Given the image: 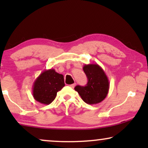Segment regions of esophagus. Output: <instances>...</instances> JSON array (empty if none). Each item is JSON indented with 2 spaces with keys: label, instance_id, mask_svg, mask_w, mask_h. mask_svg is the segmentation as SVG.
<instances>
[{
  "label": "esophagus",
  "instance_id": "obj_1",
  "mask_svg": "<svg viewBox=\"0 0 148 148\" xmlns=\"http://www.w3.org/2000/svg\"><path fill=\"white\" fill-rule=\"evenodd\" d=\"M75 85H76V84H75H75H73L70 85V87H71V88H74L75 86Z\"/></svg>",
  "mask_w": 148,
  "mask_h": 148
}]
</instances>
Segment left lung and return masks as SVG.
Returning a JSON list of instances; mask_svg holds the SVG:
<instances>
[{"label": "left lung", "instance_id": "8db88e82", "mask_svg": "<svg viewBox=\"0 0 148 148\" xmlns=\"http://www.w3.org/2000/svg\"><path fill=\"white\" fill-rule=\"evenodd\" d=\"M83 69L88 77V84L86 86H77L75 90L87 104H98L108 95L110 87L108 77L98 64H85Z\"/></svg>", "mask_w": 148, "mask_h": 148}]
</instances>
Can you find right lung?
Instances as JSON below:
<instances>
[{
    "mask_svg": "<svg viewBox=\"0 0 148 148\" xmlns=\"http://www.w3.org/2000/svg\"><path fill=\"white\" fill-rule=\"evenodd\" d=\"M64 86L62 75L56 73L53 69L44 70L34 82L32 94L37 102L48 105L55 99L57 92Z\"/></svg>",
    "mask_w": 148,
    "mask_h": 148,
    "instance_id": "right-lung-1",
    "label": "right lung"
}]
</instances>
